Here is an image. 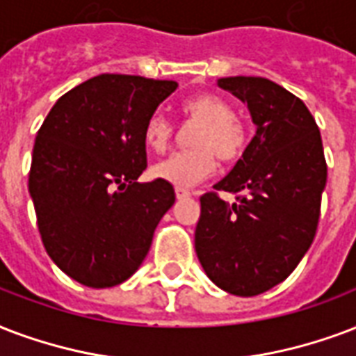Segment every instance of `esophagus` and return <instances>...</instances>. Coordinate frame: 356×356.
I'll return each instance as SVG.
<instances>
[{
  "mask_svg": "<svg viewBox=\"0 0 356 356\" xmlns=\"http://www.w3.org/2000/svg\"><path fill=\"white\" fill-rule=\"evenodd\" d=\"M175 196H177V200H186V197H190V196H192V194H190L188 190L175 188Z\"/></svg>",
  "mask_w": 356,
  "mask_h": 356,
  "instance_id": "obj_1",
  "label": "esophagus"
}]
</instances>
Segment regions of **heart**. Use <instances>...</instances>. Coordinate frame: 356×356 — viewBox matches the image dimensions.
Listing matches in <instances>:
<instances>
[{
    "instance_id": "1",
    "label": "heart",
    "mask_w": 356,
    "mask_h": 356,
    "mask_svg": "<svg viewBox=\"0 0 356 356\" xmlns=\"http://www.w3.org/2000/svg\"><path fill=\"white\" fill-rule=\"evenodd\" d=\"M183 112L190 123L197 124L188 140L192 149L160 160L151 168V173L177 188H190L216 170V159L224 164H235L246 151L248 132L235 118L232 106L216 95L192 97L183 104ZM172 138L173 124L162 113H153L143 129L145 145L154 153H162Z\"/></svg>"
}]
</instances>
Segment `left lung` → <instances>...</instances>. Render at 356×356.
<instances>
[{
	"label": "left lung",
	"mask_w": 356,
	"mask_h": 356,
	"mask_svg": "<svg viewBox=\"0 0 356 356\" xmlns=\"http://www.w3.org/2000/svg\"><path fill=\"white\" fill-rule=\"evenodd\" d=\"M248 106L256 136L243 159L214 184L243 192L237 202L200 197L194 233L205 275L238 297H254L291 275L316 237L327 162L316 119L287 89L256 76L216 81Z\"/></svg>",
	"instance_id": "8db88e82"
}]
</instances>
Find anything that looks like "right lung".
Returning a JSON list of instances; mask_svg holds the SVG:
<instances>
[{
  "label": "right lung",
  "instance_id": "obj_1",
  "mask_svg": "<svg viewBox=\"0 0 356 356\" xmlns=\"http://www.w3.org/2000/svg\"><path fill=\"white\" fill-rule=\"evenodd\" d=\"M175 89L173 80L95 76L65 93L37 132L29 196L48 256L72 280L118 286L147 256L175 190L138 183L143 129Z\"/></svg>",
  "mask_w": 356,
  "mask_h": 356
}]
</instances>
